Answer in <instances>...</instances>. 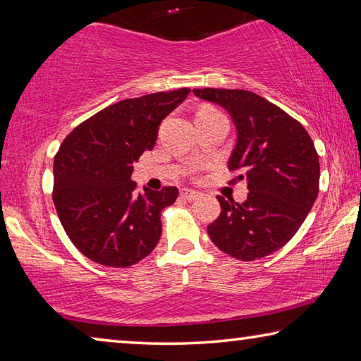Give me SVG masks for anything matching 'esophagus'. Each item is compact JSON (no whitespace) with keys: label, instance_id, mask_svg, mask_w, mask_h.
<instances>
[{"label":"esophagus","instance_id":"obj_1","mask_svg":"<svg viewBox=\"0 0 361 361\" xmlns=\"http://www.w3.org/2000/svg\"><path fill=\"white\" fill-rule=\"evenodd\" d=\"M181 197L185 200H195L200 197V192L197 191H191V189H183L181 191Z\"/></svg>","mask_w":361,"mask_h":361}]
</instances>
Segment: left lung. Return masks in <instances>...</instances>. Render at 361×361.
Instances as JSON below:
<instances>
[{"mask_svg": "<svg viewBox=\"0 0 361 361\" xmlns=\"http://www.w3.org/2000/svg\"><path fill=\"white\" fill-rule=\"evenodd\" d=\"M195 97L221 105L237 129L228 162L245 178L248 197L237 204L218 195L221 213L209 224L212 242L240 261H253L282 248L312 209L320 164L307 130L283 109L242 89H194Z\"/></svg>", "mask_w": 361, "mask_h": 361, "instance_id": "obj_1", "label": "left lung"}]
</instances>
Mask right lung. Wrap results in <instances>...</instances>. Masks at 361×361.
Masks as SVG:
<instances>
[{
	"label": "right lung",
	"instance_id": "1",
	"mask_svg": "<svg viewBox=\"0 0 361 361\" xmlns=\"http://www.w3.org/2000/svg\"><path fill=\"white\" fill-rule=\"evenodd\" d=\"M189 89L156 92L109 105L75 127L54 157L52 200L66 235L89 259L129 267L161 239V212L178 189L137 191L133 162L154 148L162 119Z\"/></svg>",
	"mask_w": 361,
	"mask_h": 361
}]
</instances>
